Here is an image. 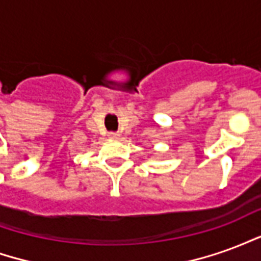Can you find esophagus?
<instances>
[{"mask_svg":"<svg viewBox=\"0 0 261 261\" xmlns=\"http://www.w3.org/2000/svg\"><path fill=\"white\" fill-rule=\"evenodd\" d=\"M109 138L117 140V138H120V134H119V133H110V134H109Z\"/></svg>","mask_w":261,"mask_h":261,"instance_id":"34e87169","label":"esophagus"}]
</instances>
